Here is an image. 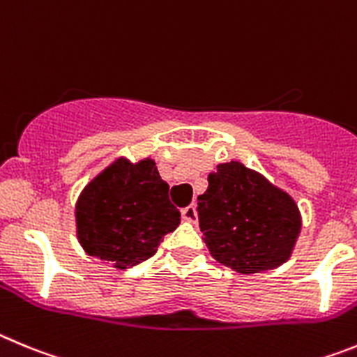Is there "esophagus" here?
Returning a JSON list of instances; mask_svg holds the SVG:
<instances>
[{"instance_id": "34e87169", "label": "esophagus", "mask_w": 357, "mask_h": 357, "mask_svg": "<svg viewBox=\"0 0 357 357\" xmlns=\"http://www.w3.org/2000/svg\"><path fill=\"white\" fill-rule=\"evenodd\" d=\"M181 217L185 218V220H188V222H195V218H197V213H195V206H194V204L183 208V210H181Z\"/></svg>"}]
</instances>
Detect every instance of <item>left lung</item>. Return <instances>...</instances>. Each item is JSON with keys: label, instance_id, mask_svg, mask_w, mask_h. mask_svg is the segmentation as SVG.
Masks as SVG:
<instances>
[{"label": "left lung", "instance_id": "obj_1", "mask_svg": "<svg viewBox=\"0 0 357 357\" xmlns=\"http://www.w3.org/2000/svg\"><path fill=\"white\" fill-rule=\"evenodd\" d=\"M197 215L211 256L240 274L287 261L301 231L294 199L240 162L220 163L208 176Z\"/></svg>", "mask_w": 357, "mask_h": 357}]
</instances>
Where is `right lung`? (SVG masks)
<instances>
[{"mask_svg":"<svg viewBox=\"0 0 357 357\" xmlns=\"http://www.w3.org/2000/svg\"><path fill=\"white\" fill-rule=\"evenodd\" d=\"M178 208L156 163L121 158L85 186L76 204V226L89 256L130 268L155 256L167 233L178 227Z\"/></svg>","mask_w":357,"mask_h":357,"instance_id":"add662e5","label":"right lung"}]
</instances>
